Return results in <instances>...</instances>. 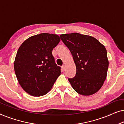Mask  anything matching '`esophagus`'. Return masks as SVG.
Here are the masks:
<instances>
[{
	"instance_id": "esophagus-1",
	"label": "esophagus",
	"mask_w": 124,
	"mask_h": 124,
	"mask_svg": "<svg viewBox=\"0 0 124 124\" xmlns=\"http://www.w3.org/2000/svg\"><path fill=\"white\" fill-rule=\"evenodd\" d=\"M62 69H63V70H65V65H63L62 66Z\"/></svg>"
}]
</instances>
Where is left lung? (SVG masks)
<instances>
[{
    "instance_id": "1",
    "label": "left lung",
    "mask_w": 124,
    "mask_h": 124,
    "mask_svg": "<svg viewBox=\"0 0 124 124\" xmlns=\"http://www.w3.org/2000/svg\"><path fill=\"white\" fill-rule=\"evenodd\" d=\"M72 54L76 67L75 77L68 78L73 89L84 96L102 87L109 65L104 46L93 37L73 33L60 35Z\"/></svg>"
}]
</instances>
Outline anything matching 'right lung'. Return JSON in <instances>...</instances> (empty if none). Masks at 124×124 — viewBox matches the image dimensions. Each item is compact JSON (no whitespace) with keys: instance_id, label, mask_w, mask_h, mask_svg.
<instances>
[{"instance_id":"add662e5","label":"right lung","mask_w":124,"mask_h":124,"mask_svg":"<svg viewBox=\"0 0 124 124\" xmlns=\"http://www.w3.org/2000/svg\"><path fill=\"white\" fill-rule=\"evenodd\" d=\"M60 41L56 34H39L25 40L18 48L14 62L15 74L20 86L30 95L46 94L61 74L52 54Z\"/></svg>"}]
</instances>
